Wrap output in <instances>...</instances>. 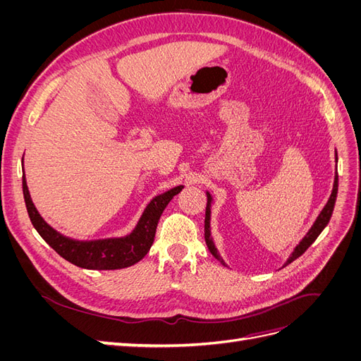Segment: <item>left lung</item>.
I'll return each instance as SVG.
<instances>
[{"label":"left lung","instance_id":"obj_1","mask_svg":"<svg viewBox=\"0 0 361 361\" xmlns=\"http://www.w3.org/2000/svg\"><path fill=\"white\" fill-rule=\"evenodd\" d=\"M336 159H337V154H336ZM337 185H338V178H337V173H336L334 183H333V191H331V195H330L329 202H326V204L324 206V209L321 211V214L318 215V218H316V221H314L313 226L310 227V231L307 232V235H305V236L301 239V241H300V244H298L297 247H295V250L292 251V255H290L289 259L286 260L285 267L289 265L290 262H293L297 257H300V256L304 253V251L307 250V248L314 243V239L321 235V232L324 231L325 226L329 224L330 218H331V214H333V209H334L336 197H337ZM206 197H207V203H206V214H204V241H206L207 248H209V251L212 253V256H214L216 260H220L224 267H227L226 262L221 259V256L218 255V251H216V248H215V244H214V241H212V236H211V204H212V195L206 191Z\"/></svg>","mask_w":361,"mask_h":361}]
</instances>
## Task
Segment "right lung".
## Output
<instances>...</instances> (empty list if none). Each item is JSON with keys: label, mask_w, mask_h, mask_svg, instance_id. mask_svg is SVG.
<instances>
[{"label": "right lung", "mask_w": 361, "mask_h": 361, "mask_svg": "<svg viewBox=\"0 0 361 361\" xmlns=\"http://www.w3.org/2000/svg\"><path fill=\"white\" fill-rule=\"evenodd\" d=\"M183 185L174 187L159 195H155L146 209L141 214L134 231L122 238L92 239V241H78L68 238L52 228L37 212L35 203L30 197L25 176L23 178V191L27 212L37 233L45 239L47 244L71 264L85 269H120L128 268L143 259L154 244L157 226L162 211L169 202L179 194Z\"/></svg>", "instance_id": "1"}]
</instances>
